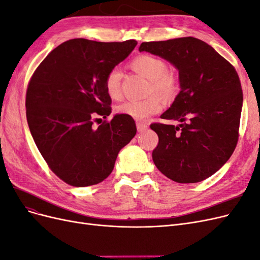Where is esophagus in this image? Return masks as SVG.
<instances>
[{
  "label": "esophagus",
  "mask_w": 260,
  "mask_h": 260,
  "mask_svg": "<svg viewBox=\"0 0 260 260\" xmlns=\"http://www.w3.org/2000/svg\"><path fill=\"white\" fill-rule=\"evenodd\" d=\"M137 128H138V131L143 132V131H145L148 128V124L144 123V122H138L137 123Z\"/></svg>",
  "instance_id": "obj_1"
}]
</instances>
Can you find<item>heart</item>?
I'll return each instance as SVG.
<instances>
[{
	"label": "heart",
	"instance_id": "1",
	"mask_svg": "<svg viewBox=\"0 0 260 260\" xmlns=\"http://www.w3.org/2000/svg\"><path fill=\"white\" fill-rule=\"evenodd\" d=\"M132 68L151 81V92L164 98L174 96L179 88L178 78L167 72V65L161 58L153 55H140L131 62ZM121 72L118 68L109 70L105 77V90L108 96L119 100L121 93ZM164 108V102L158 96H151L143 101H127L117 106L118 114L144 121L148 117L159 113Z\"/></svg>",
	"mask_w": 260,
	"mask_h": 260
}]
</instances>
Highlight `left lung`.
Listing matches in <instances>:
<instances>
[{
	"mask_svg": "<svg viewBox=\"0 0 260 260\" xmlns=\"http://www.w3.org/2000/svg\"><path fill=\"white\" fill-rule=\"evenodd\" d=\"M139 51L166 59L179 73L180 92L160 116L179 124H151L158 136L155 166L178 183L201 182L221 168L237 146L243 105L238 73L193 37L143 42Z\"/></svg>",
	"mask_w": 260,
	"mask_h": 260,
	"instance_id": "obj_1",
	"label": "left lung"
}]
</instances>
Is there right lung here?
I'll list each match as a JSON object with an SVG mask.
<instances>
[{"instance_id":"obj_1","label":"right lung","mask_w":260,"mask_h":260,"mask_svg":"<svg viewBox=\"0 0 260 260\" xmlns=\"http://www.w3.org/2000/svg\"><path fill=\"white\" fill-rule=\"evenodd\" d=\"M137 44L73 39L55 48L31 78L26 95L31 136L51 170L70 185L105 180L136 136L131 117L117 114L98 128L93 118L111 115L105 77Z\"/></svg>"}]
</instances>
